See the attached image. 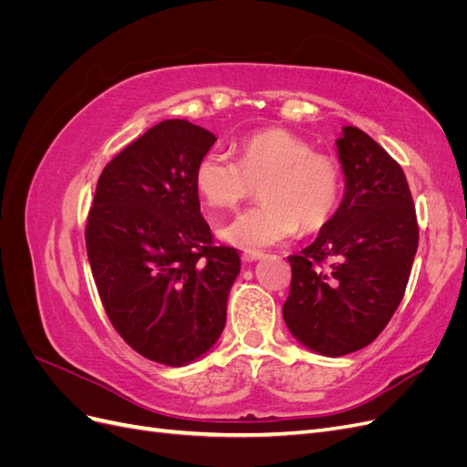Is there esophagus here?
<instances>
[{
  "label": "esophagus",
  "mask_w": 467,
  "mask_h": 467,
  "mask_svg": "<svg viewBox=\"0 0 467 467\" xmlns=\"http://www.w3.org/2000/svg\"><path fill=\"white\" fill-rule=\"evenodd\" d=\"M265 255L261 251H245L244 255H242V259H244V263H253V261H259V259H263Z\"/></svg>",
  "instance_id": "esophagus-1"
}]
</instances>
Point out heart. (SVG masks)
<instances>
[{"instance_id":"b5f03b06","label":"heart","mask_w":467,"mask_h":467,"mask_svg":"<svg viewBox=\"0 0 467 467\" xmlns=\"http://www.w3.org/2000/svg\"><path fill=\"white\" fill-rule=\"evenodd\" d=\"M194 187L216 210L235 208L261 187L263 204L218 228L223 242L261 249L286 242L300 225L312 232L327 223L343 194V169L302 136L266 129L237 144V161L222 150H208L194 167Z\"/></svg>"}]
</instances>
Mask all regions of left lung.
I'll return each mask as SVG.
<instances>
[{"instance_id": "obj_1", "label": "left lung", "mask_w": 467, "mask_h": 467, "mask_svg": "<svg viewBox=\"0 0 467 467\" xmlns=\"http://www.w3.org/2000/svg\"><path fill=\"white\" fill-rule=\"evenodd\" d=\"M345 196L312 245L290 255L286 327L325 357L370 345L398 309L419 245L401 165L357 126L337 140Z\"/></svg>"}]
</instances>
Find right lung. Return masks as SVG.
I'll return each mask as SVG.
<instances>
[{
    "label": "right lung",
    "instance_id": "1",
    "mask_svg": "<svg viewBox=\"0 0 467 467\" xmlns=\"http://www.w3.org/2000/svg\"><path fill=\"white\" fill-rule=\"evenodd\" d=\"M214 142L189 120L151 126L105 165L88 216V257L112 327L165 366L214 347L242 266L234 247L214 244L194 187Z\"/></svg>",
    "mask_w": 467,
    "mask_h": 467
}]
</instances>
